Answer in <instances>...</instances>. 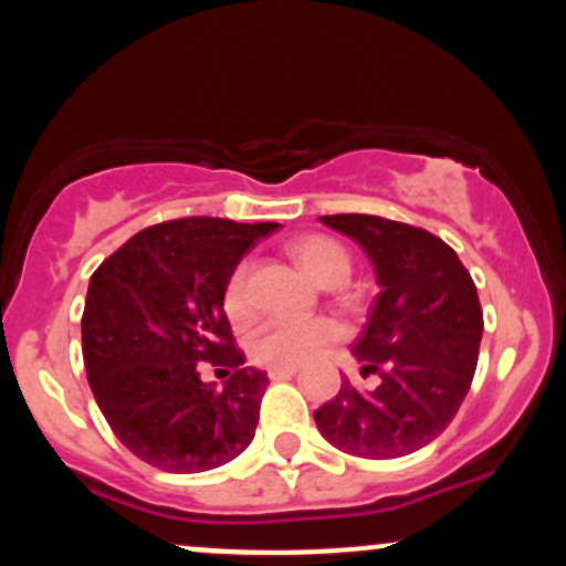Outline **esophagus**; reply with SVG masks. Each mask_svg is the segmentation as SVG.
Returning a JSON list of instances; mask_svg holds the SVG:
<instances>
[{"label": "esophagus", "instance_id": "1", "mask_svg": "<svg viewBox=\"0 0 566 566\" xmlns=\"http://www.w3.org/2000/svg\"><path fill=\"white\" fill-rule=\"evenodd\" d=\"M292 375H297V367H271L269 378L271 380H287Z\"/></svg>", "mask_w": 566, "mask_h": 566}]
</instances>
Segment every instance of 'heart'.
Instances as JSON below:
<instances>
[{"mask_svg":"<svg viewBox=\"0 0 566 566\" xmlns=\"http://www.w3.org/2000/svg\"><path fill=\"white\" fill-rule=\"evenodd\" d=\"M295 263L322 287H343L350 276V255L346 247L324 233L297 239L290 244ZM223 314L233 327L252 319V297L247 284V263L231 271L223 287ZM340 337L333 319H271L252 337V359L263 367H301L319 356L329 343Z\"/></svg>","mask_w":566,"mask_h":566,"instance_id":"heart-1","label":"heart"}]
</instances>
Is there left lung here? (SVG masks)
Returning a JSON list of instances; mask_svg holds the SVG:
<instances>
[{"mask_svg":"<svg viewBox=\"0 0 566 566\" xmlns=\"http://www.w3.org/2000/svg\"><path fill=\"white\" fill-rule=\"evenodd\" d=\"M367 252L380 292L354 346L378 388L340 391L314 412L316 428L356 458H401L452 423L476 373L484 333L476 284L450 244L378 216H322Z\"/></svg>","mask_w":566,"mask_h":566,"instance_id":"left-lung-1","label":"left lung"}]
</instances>
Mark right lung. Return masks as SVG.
<instances>
[{"label":"right lung","instance_id":"add662e5","mask_svg":"<svg viewBox=\"0 0 566 566\" xmlns=\"http://www.w3.org/2000/svg\"><path fill=\"white\" fill-rule=\"evenodd\" d=\"M279 223L180 218L127 239L90 279L82 314L87 382L116 439L170 473L226 465L255 437L269 378L233 348L223 287ZM231 366L220 389L197 364Z\"/></svg>","mask_w":566,"mask_h":566}]
</instances>
